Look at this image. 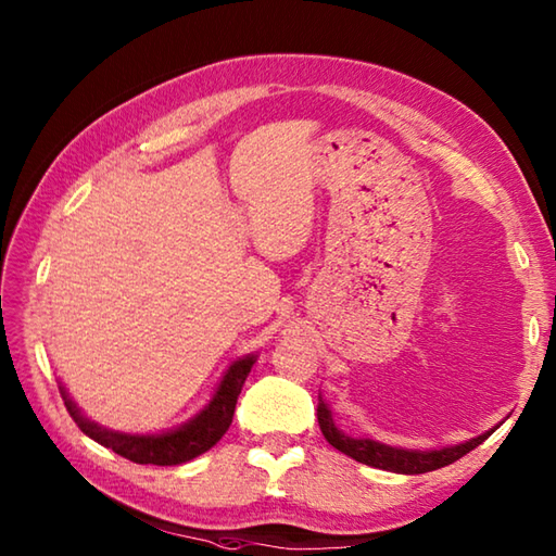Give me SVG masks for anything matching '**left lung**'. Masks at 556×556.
<instances>
[{"label":"left lung","instance_id":"left-lung-1","mask_svg":"<svg viewBox=\"0 0 556 556\" xmlns=\"http://www.w3.org/2000/svg\"><path fill=\"white\" fill-rule=\"evenodd\" d=\"M317 422H320V430L325 434V440L339 448L341 454H346L351 458L361 460L365 466L372 468H382V470H392V473H404V476H418V473H430V470L444 468L448 464H454L460 456H466L468 452H473L478 444H482L488 437L494 432H485L480 437H473L464 444H454V446H444V448H430V452H420V448H399V446H389L380 444L375 440H368V437H349L341 432L334 420H332V410L323 401L317 404Z\"/></svg>","mask_w":556,"mask_h":556}]
</instances>
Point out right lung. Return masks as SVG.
<instances>
[{
	"label": "right lung",
	"mask_w": 556,
	"mask_h": 556,
	"mask_svg": "<svg viewBox=\"0 0 556 556\" xmlns=\"http://www.w3.org/2000/svg\"><path fill=\"white\" fill-rule=\"evenodd\" d=\"M253 363H255V356H245L236 361L231 368L224 372L215 396L210 399V404L200 410L195 418L184 422L181 428L162 432V434H126V432H114V430L102 428V425L83 416L80 408L71 401L64 387H59V392H62L68 416L76 420L80 432L88 434L90 440L112 448L114 454L134 460V464L179 466L200 454H205L207 448L215 446L224 437V432L229 430L236 399L241 394V387L245 382L248 372H251Z\"/></svg>",
	"instance_id": "right-lung-1"
}]
</instances>
